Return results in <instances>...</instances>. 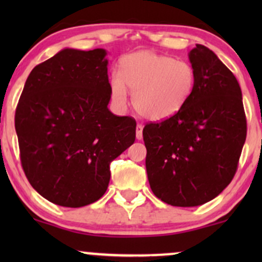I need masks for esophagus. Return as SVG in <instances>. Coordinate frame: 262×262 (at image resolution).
Here are the masks:
<instances>
[{
    "label": "esophagus",
    "instance_id": "obj_1",
    "mask_svg": "<svg viewBox=\"0 0 262 262\" xmlns=\"http://www.w3.org/2000/svg\"><path fill=\"white\" fill-rule=\"evenodd\" d=\"M135 135H137L138 140L143 139V125L139 124V123L137 124V130H135Z\"/></svg>",
    "mask_w": 262,
    "mask_h": 262
}]
</instances>
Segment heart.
<instances>
[{"label":"heart","instance_id":"b5f03b06","mask_svg":"<svg viewBox=\"0 0 262 262\" xmlns=\"http://www.w3.org/2000/svg\"><path fill=\"white\" fill-rule=\"evenodd\" d=\"M194 85L196 73L189 62L149 50L124 56L119 74H113L110 81L116 103L125 104L129 89L135 111L155 122L179 113L191 98Z\"/></svg>","mask_w":262,"mask_h":262}]
</instances>
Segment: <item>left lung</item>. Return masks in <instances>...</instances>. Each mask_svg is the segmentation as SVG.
Instances as JSON below:
<instances>
[{
	"mask_svg": "<svg viewBox=\"0 0 262 262\" xmlns=\"http://www.w3.org/2000/svg\"><path fill=\"white\" fill-rule=\"evenodd\" d=\"M196 85L186 106L143 129L150 188L162 202L194 207L231 182L246 139L242 90L233 73L201 44L188 54Z\"/></svg>",
	"mask_w": 262,
	"mask_h": 262,
	"instance_id": "obj_1",
	"label": "left lung"
}]
</instances>
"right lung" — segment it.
Returning <instances> with one entry per match:
<instances>
[{
  "label": "right lung",
  "instance_id": "add662e5",
  "mask_svg": "<svg viewBox=\"0 0 262 262\" xmlns=\"http://www.w3.org/2000/svg\"><path fill=\"white\" fill-rule=\"evenodd\" d=\"M106 50L64 49L35 66L14 116L20 162L32 187L62 207L107 191L110 164L135 140L137 122L108 110Z\"/></svg>",
  "mask_w": 262,
  "mask_h": 262
}]
</instances>
